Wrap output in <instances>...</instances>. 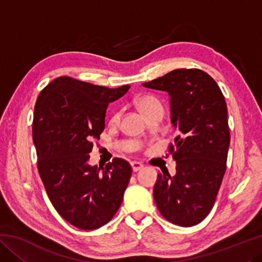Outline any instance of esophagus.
I'll return each mask as SVG.
<instances>
[{"mask_svg":"<svg viewBox=\"0 0 262 262\" xmlns=\"http://www.w3.org/2000/svg\"><path fill=\"white\" fill-rule=\"evenodd\" d=\"M130 165H132V168H133V171H134V172L140 171L141 168L143 167V164H141L140 162H132Z\"/></svg>","mask_w":262,"mask_h":262,"instance_id":"1","label":"esophagus"}]
</instances>
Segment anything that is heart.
Returning <instances> with one entry per match:
<instances>
[{"instance_id": "heart-1", "label": "heart", "mask_w": 262, "mask_h": 262, "mask_svg": "<svg viewBox=\"0 0 262 262\" xmlns=\"http://www.w3.org/2000/svg\"><path fill=\"white\" fill-rule=\"evenodd\" d=\"M158 105H162L159 103V100L155 98V97L151 96H144V97H141V98L137 100V106H139L140 111L143 114H145L150 111L151 108H154L155 106H158ZM119 118H120V112H117L113 115V121H118Z\"/></svg>"}]
</instances>
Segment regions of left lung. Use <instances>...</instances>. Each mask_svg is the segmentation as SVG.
I'll return each instance as SVG.
<instances>
[{"mask_svg": "<svg viewBox=\"0 0 262 262\" xmlns=\"http://www.w3.org/2000/svg\"><path fill=\"white\" fill-rule=\"evenodd\" d=\"M142 85L166 91L178 135L168 145L177 173H158L154 199L165 219L180 227L200 223L214 207L227 168L230 132L224 96L200 69H176Z\"/></svg>", "mask_w": 262, "mask_h": 262, "instance_id": "obj_1", "label": "left lung"}]
</instances>
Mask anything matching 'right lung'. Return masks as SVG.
Instances as JSON below:
<instances>
[{"mask_svg":"<svg viewBox=\"0 0 262 262\" xmlns=\"http://www.w3.org/2000/svg\"><path fill=\"white\" fill-rule=\"evenodd\" d=\"M129 88L61 76L38 96L32 123L38 172L55 210L78 229L100 228L121 206L130 164L113 158L105 166H91L89 152L104 130L108 104Z\"/></svg>","mask_w":262,"mask_h":262,"instance_id":"obj_1","label":"right lung"}]
</instances>
